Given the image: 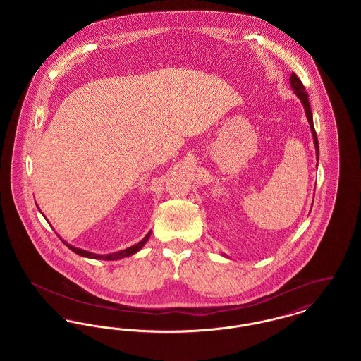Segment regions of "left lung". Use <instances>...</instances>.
Segmentation results:
<instances>
[{"label": "left lung", "mask_w": 361, "mask_h": 361, "mask_svg": "<svg viewBox=\"0 0 361 361\" xmlns=\"http://www.w3.org/2000/svg\"><path fill=\"white\" fill-rule=\"evenodd\" d=\"M292 89L295 90V94L300 99V102L305 106V111H306V116H307V121L310 123V128H311V133H312V137H314V145H315V150H317V158H319V150H318V137H317V133H315V128H314V123H312V114H311V108H310L309 97H307V92L305 89V86L302 84V81L299 80V77L292 73L291 78Z\"/></svg>", "instance_id": "obj_1"}]
</instances>
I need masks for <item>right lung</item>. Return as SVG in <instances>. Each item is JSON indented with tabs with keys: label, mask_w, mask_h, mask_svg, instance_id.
<instances>
[{
	"label": "right lung",
	"mask_w": 361,
	"mask_h": 361,
	"mask_svg": "<svg viewBox=\"0 0 361 361\" xmlns=\"http://www.w3.org/2000/svg\"><path fill=\"white\" fill-rule=\"evenodd\" d=\"M150 234L152 233H149L143 240H140V242H137V245H134V246H131V247H127V249H124V250H121V252H116V253H111V255H94V253H90V252H86V250H82V249H78V247H74V246H71L69 243H66L65 240H62L68 247H69L70 250H73L74 253H77V255H80V256H82V257L87 258H94V259H108V261H114V259H121L123 257H128V256H133L134 253H137V250H140L142 249V246L149 240L150 238Z\"/></svg>",
	"instance_id": "right-lung-1"
}]
</instances>
